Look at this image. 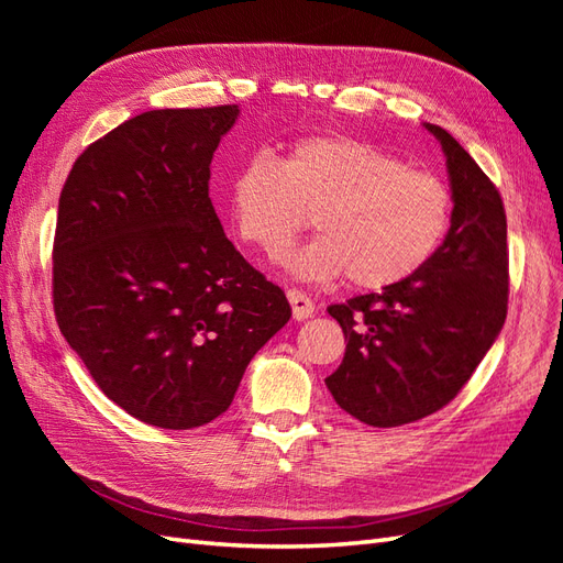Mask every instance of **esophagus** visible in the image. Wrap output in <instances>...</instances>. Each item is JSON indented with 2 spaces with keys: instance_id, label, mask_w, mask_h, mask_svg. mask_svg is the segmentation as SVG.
I'll use <instances>...</instances> for the list:
<instances>
[{
  "instance_id": "34e87169",
  "label": "esophagus",
  "mask_w": 563,
  "mask_h": 563,
  "mask_svg": "<svg viewBox=\"0 0 563 563\" xmlns=\"http://www.w3.org/2000/svg\"><path fill=\"white\" fill-rule=\"evenodd\" d=\"M286 296H288V302H291V308H294V319L305 321V319L314 314V302L308 294L298 291V288H288Z\"/></svg>"
}]
</instances>
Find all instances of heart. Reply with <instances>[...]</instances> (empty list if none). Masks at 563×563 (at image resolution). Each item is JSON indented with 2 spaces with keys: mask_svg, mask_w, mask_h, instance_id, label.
Masks as SVG:
<instances>
[{
  "mask_svg": "<svg viewBox=\"0 0 563 563\" xmlns=\"http://www.w3.org/2000/svg\"><path fill=\"white\" fill-rule=\"evenodd\" d=\"M228 203L236 234L269 258L286 251L312 211L319 236L288 255V269L305 279L345 275L366 291L420 272L453 218L444 180L352 135H308L282 162L253 152L230 178Z\"/></svg>",
  "mask_w": 563,
  "mask_h": 563,
  "instance_id": "heart-1",
  "label": "heart"
}]
</instances>
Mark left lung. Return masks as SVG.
I'll use <instances>...</instances> for the list:
<instances>
[{"mask_svg":"<svg viewBox=\"0 0 563 563\" xmlns=\"http://www.w3.org/2000/svg\"><path fill=\"white\" fill-rule=\"evenodd\" d=\"M441 143L453 195L444 244L413 277L331 305L347 347L327 378L335 404L373 428L444 408L496 343L507 317V218L498 187L449 131Z\"/></svg>","mask_w":563,"mask_h":563,"instance_id":"obj_1","label":"left lung"}]
</instances>
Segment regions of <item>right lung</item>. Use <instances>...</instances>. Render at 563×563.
I'll return each mask as SVG.
<instances>
[{
  "mask_svg": "<svg viewBox=\"0 0 563 563\" xmlns=\"http://www.w3.org/2000/svg\"><path fill=\"white\" fill-rule=\"evenodd\" d=\"M236 117V106L133 117L81 152L58 201L60 333L108 399L164 430L225 413L253 354L291 319L209 197Z\"/></svg>",
  "mask_w": 563,
  "mask_h": 563,
  "instance_id": "obj_1",
  "label": "right lung"
}]
</instances>
